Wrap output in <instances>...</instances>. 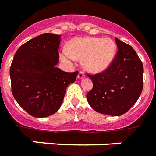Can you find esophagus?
I'll use <instances>...</instances> for the list:
<instances>
[{
    "label": "esophagus",
    "mask_w": 156,
    "mask_h": 156,
    "mask_svg": "<svg viewBox=\"0 0 156 156\" xmlns=\"http://www.w3.org/2000/svg\"><path fill=\"white\" fill-rule=\"evenodd\" d=\"M84 76V72H83V71H80L79 73H78V78H79V79H82Z\"/></svg>",
    "instance_id": "34e87169"
}]
</instances>
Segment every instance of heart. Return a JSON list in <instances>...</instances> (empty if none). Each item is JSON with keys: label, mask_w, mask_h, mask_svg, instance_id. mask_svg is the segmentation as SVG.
I'll return each mask as SVG.
<instances>
[{"label": "heart", "mask_w": 156, "mask_h": 156, "mask_svg": "<svg viewBox=\"0 0 156 156\" xmlns=\"http://www.w3.org/2000/svg\"><path fill=\"white\" fill-rule=\"evenodd\" d=\"M116 44L110 38H79L71 42L69 49L63 48L61 58L70 63L75 58H84V65L91 72L105 70L116 55Z\"/></svg>", "instance_id": "heart-1"}]
</instances>
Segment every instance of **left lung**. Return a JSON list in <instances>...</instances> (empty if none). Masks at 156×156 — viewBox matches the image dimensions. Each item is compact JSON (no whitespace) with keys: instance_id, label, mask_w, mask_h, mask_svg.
<instances>
[{"instance_id":"1","label":"left lung","mask_w":156,"mask_h":156,"mask_svg":"<svg viewBox=\"0 0 156 156\" xmlns=\"http://www.w3.org/2000/svg\"><path fill=\"white\" fill-rule=\"evenodd\" d=\"M115 41L118 50L111 64L98 74H88L93 86L87 93V100L98 113L120 116L126 113L141 95L143 67L131 46L117 38Z\"/></svg>"}]
</instances>
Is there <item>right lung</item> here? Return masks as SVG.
<instances>
[{
  "mask_svg": "<svg viewBox=\"0 0 156 156\" xmlns=\"http://www.w3.org/2000/svg\"><path fill=\"white\" fill-rule=\"evenodd\" d=\"M60 35L45 33L17 49L9 75L13 98L30 115L46 118L60 108L66 88L76 79L78 72L56 68Z\"/></svg>",
  "mask_w": 156,
  "mask_h": 156,
  "instance_id": "add662e5",
  "label": "right lung"
}]
</instances>
